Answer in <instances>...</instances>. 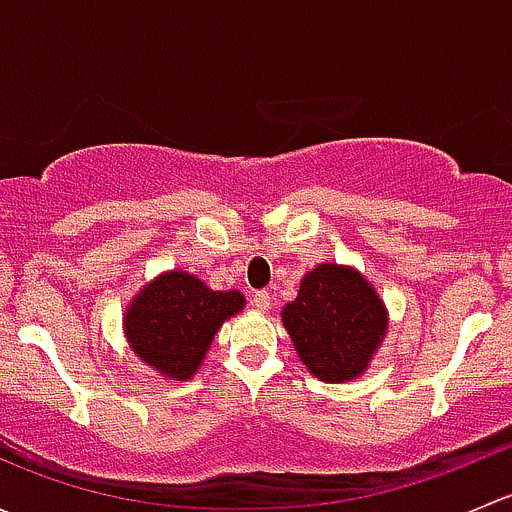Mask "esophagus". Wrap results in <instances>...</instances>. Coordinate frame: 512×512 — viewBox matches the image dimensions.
Segmentation results:
<instances>
[{"instance_id": "1", "label": "esophagus", "mask_w": 512, "mask_h": 512, "mask_svg": "<svg viewBox=\"0 0 512 512\" xmlns=\"http://www.w3.org/2000/svg\"><path fill=\"white\" fill-rule=\"evenodd\" d=\"M252 304H255L260 312H267V309L272 307V294L267 292V289H260V292L252 294Z\"/></svg>"}]
</instances>
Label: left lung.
Masks as SVG:
<instances>
[{"label": "left lung", "mask_w": 512, "mask_h": 512, "mask_svg": "<svg viewBox=\"0 0 512 512\" xmlns=\"http://www.w3.org/2000/svg\"><path fill=\"white\" fill-rule=\"evenodd\" d=\"M282 324L302 364L317 379L339 384L364 374L386 332V307L361 272L319 265L307 272Z\"/></svg>", "instance_id": "8db88e82"}]
</instances>
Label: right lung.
<instances>
[{
  "label": "right lung",
  "mask_w": 512,
  "mask_h": 512,
  "mask_svg": "<svg viewBox=\"0 0 512 512\" xmlns=\"http://www.w3.org/2000/svg\"><path fill=\"white\" fill-rule=\"evenodd\" d=\"M245 307L237 289L215 292L183 270L165 272L133 297L123 317L131 349L168 379L185 381L203 364L225 319Z\"/></svg>",
  "instance_id": "add662e5"
}]
</instances>
